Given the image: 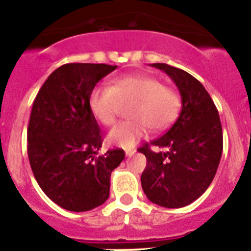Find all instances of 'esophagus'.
<instances>
[{"label":"esophagus","instance_id":"34e87169","mask_svg":"<svg viewBox=\"0 0 251 251\" xmlns=\"http://www.w3.org/2000/svg\"><path fill=\"white\" fill-rule=\"evenodd\" d=\"M135 153H136L135 149H127V151H126V155H127V157H132Z\"/></svg>","mask_w":251,"mask_h":251}]
</instances>
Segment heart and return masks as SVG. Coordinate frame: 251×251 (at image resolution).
<instances>
[{
	"mask_svg": "<svg viewBox=\"0 0 251 251\" xmlns=\"http://www.w3.org/2000/svg\"><path fill=\"white\" fill-rule=\"evenodd\" d=\"M90 109L103 126H112L122 106L131 104L127 117L108 134V142L122 148H131L148 131L167 129L180 111V94L165 86L154 76L145 74L117 77L112 85L98 86L92 92Z\"/></svg>",
	"mask_w": 251,
	"mask_h": 251,
	"instance_id": "obj_1",
	"label": "heart"
}]
</instances>
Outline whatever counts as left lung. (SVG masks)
Returning a JSON list of instances; mask_svg holds the SVG:
<instances>
[{"label":"left lung","mask_w":251,"mask_h":251,"mask_svg":"<svg viewBox=\"0 0 251 251\" xmlns=\"http://www.w3.org/2000/svg\"><path fill=\"white\" fill-rule=\"evenodd\" d=\"M174 80L181 96V112L172 127L138 151L147 157L142 187L151 203L181 208L197 201L213 181L223 149L222 125L213 100L201 83L167 64H151Z\"/></svg>","instance_id":"8db88e82"}]
</instances>
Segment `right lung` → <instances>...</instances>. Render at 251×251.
Wrapping results in <instances>:
<instances>
[{
  "label": "right lung",
  "instance_id": "add662e5",
  "mask_svg": "<svg viewBox=\"0 0 251 251\" xmlns=\"http://www.w3.org/2000/svg\"><path fill=\"white\" fill-rule=\"evenodd\" d=\"M117 66L66 64L50 74L35 97L28 126V157L38 185L50 201L71 212H86L109 197L111 172L122 149L102 147L90 109L96 84Z\"/></svg>",
  "mask_w": 251,
  "mask_h": 251
}]
</instances>
